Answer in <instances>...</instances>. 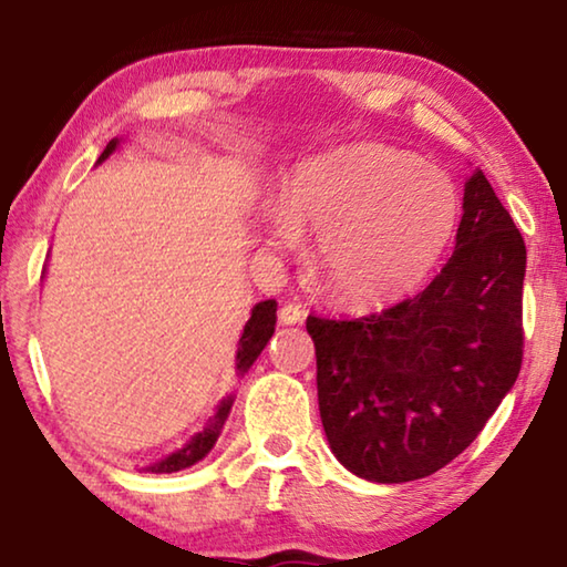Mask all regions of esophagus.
Masks as SVG:
<instances>
[{"instance_id":"obj_1","label":"esophagus","mask_w":567,"mask_h":567,"mask_svg":"<svg viewBox=\"0 0 567 567\" xmlns=\"http://www.w3.org/2000/svg\"><path fill=\"white\" fill-rule=\"evenodd\" d=\"M277 318H280V324H297L305 320V310L302 305H285L280 312H277Z\"/></svg>"}]
</instances>
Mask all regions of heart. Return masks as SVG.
Returning a JSON list of instances; mask_svg holds the SVG:
<instances>
[{
    "instance_id": "b5f03b06",
    "label": "heart",
    "mask_w": 567,
    "mask_h": 567,
    "mask_svg": "<svg viewBox=\"0 0 567 567\" xmlns=\"http://www.w3.org/2000/svg\"><path fill=\"white\" fill-rule=\"evenodd\" d=\"M460 197L443 169L388 145H354L297 169L267 219L280 247L318 233L315 275L334 302L375 307L410 295L455 235Z\"/></svg>"
}]
</instances>
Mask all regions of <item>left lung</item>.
Instances as JSON below:
<instances>
[{
  "instance_id": "left-lung-1",
  "label": "left lung",
  "mask_w": 567,
  "mask_h": 567,
  "mask_svg": "<svg viewBox=\"0 0 567 567\" xmlns=\"http://www.w3.org/2000/svg\"><path fill=\"white\" fill-rule=\"evenodd\" d=\"M525 243L483 169L465 179L447 265L360 320L307 318L332 455L370 483L437 473L473 443L523 362Z\"/></svg>"
}]
</instances>
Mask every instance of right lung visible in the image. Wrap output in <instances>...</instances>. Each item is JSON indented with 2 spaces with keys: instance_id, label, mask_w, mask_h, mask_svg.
<instances>
[{
  "instance_id": "1",
  "label": "right lung",
  "mask_w": 567,
  "mask_h": 567,
  "mask_svg": "<svg viewBox=\"0 0 567 567\" xmlns=\"http://www.w3.org/2000/svg\"><path fill=\"white\" fill-rule=\"evenodd\" d=\"M120 145L122 140L114 137L110 145L104 147L97 165H102L112 152H117ZM275 312H277L275 300L257 302L252 307V312H249V320L245 322L243 334H239V342H237V358H235L237 378H245V372L252 368L255 360L260 358V352L267 348V342H270V338L275 334V322H277ZM233 405H235V392H229L227 398L219 400V405L215 408V415L205 422V427L199 430V433L192 435L185 445L175 450V453H169L167 457H162L157 463H152L142 470H145V473L162 475V473H179V470L199 463V460L207 457L209 450L217 445V437L223 433L229 412H233Z\"/></svg>"
}]
</instances>
